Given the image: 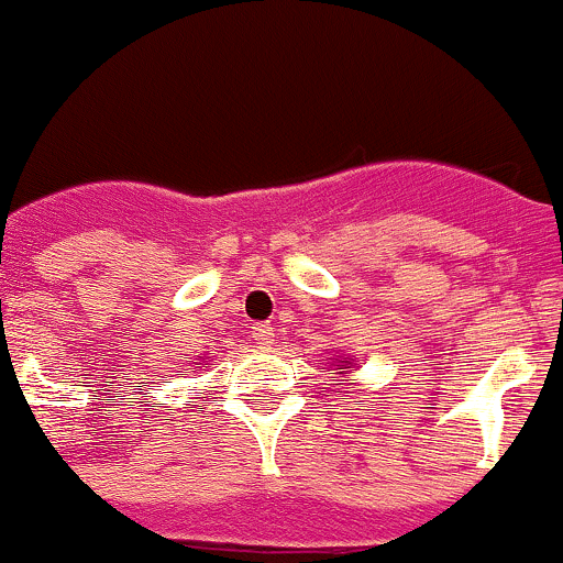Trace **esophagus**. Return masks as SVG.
Returning <instances> with one entry per match:
<instances>
[{"mask_svg":"<svg viewBox=\"0 0 563 563\" xmlns=\"http://www.w3.org/2000/svg\"><path fill=\"white\" fill-rule=\"evenodd\" d=\"M252 339H254V344L260 346V350H271L276 333H274V328H271L268 322H257V324H254V330H252Z\"/></svg>","mask_w":563,"mask_h":563,"instance_id":"1","label":"esophagus"}]
</instances>
